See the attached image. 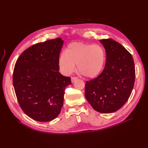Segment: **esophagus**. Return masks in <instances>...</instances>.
Wrapping results in <instances>:
<instances>
[{"label":"esophagus","mask_w":148,"mask_h":148,"mask_svg":"<svg viewBox=\"0 0 148 148\" xmlns=\"http://www.w3.org/2000/svg\"><path fill=\"white\" fill-rule=\"evenodd\" d=\"M77 79V77H71V82H72V83H73L75 81V80L76 79Z\"/></svg>","instance_id":"obj_1"}]
</instances>
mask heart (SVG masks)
<instances>
[{"instance_id":"heart-1","label":"heart","mask_w":148,"mask_h":148,"mask_svg":"<svg viewBox=\"0 0 148 148\" xmlns=\"http://www.w3.org/2000/svg\"><path fill=\"white\" fill-rule=\"evenodd\" d=\"M106 62L104 49L97 44L83 42L70 43L59 59L61 71L69 75L77 64L79 72L87 78H95L103 69Z\"/></svg>"}]
</instances>
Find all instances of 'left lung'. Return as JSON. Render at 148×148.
Here are the masks:
<instances>
[{"mask_svg":"<svg viewBox=\"0 0 148 148\" xmlns=\"http://www.w3.org/2000/svg\"><path fill=\"white\" fill-rule=\"evenodd\" d=\"M106 52V63L102 73L85 84V97L95 110L110 114L128 101L134 86L135 69L132 55L112 39L99 41Z\"/></svg>","mask_w":148,"mask_h":148,"instance_id":"left-lung-1","label":"left lung"}]
</instances>
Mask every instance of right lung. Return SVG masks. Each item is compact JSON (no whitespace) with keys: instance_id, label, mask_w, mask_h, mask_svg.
Instances as JSON below:
<instances>
[{"instance_id":"obj_1","label":"right lung","mask_w":148,"mask_h":148,"mask_svg":"<svg viewBox=\"0 0 148 148\" xmlns=\"http://www.w3.org/2000/svg\"><path fill=\"white\" fill-rule=\"evenodd\" d=\"M62 38L39 42L28 48L16 60L13 84L18 102L29 117L47 122L59 115L70 77L59 73Z\"/></svg>"}]
</instances>
